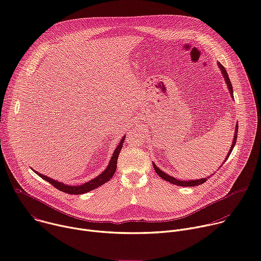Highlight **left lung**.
<instances>
[{
	"label": "left lung",
	"instance_id": "8db88e82",
	"mask_svg": "<svg viewBox=\"0 0 261 261\" xmlns=\"http://www.w3.org/2000/svg\"><path fill=\"white\" fill-rule=\"evenodd\" d=\"M218 67H219V69H220V71H221V73H222L223 79H224V81H225V83H226V87L228 88L229 94H230L231 98L233 99V89H232V85H231V83H230L229 76H228V74H227V71H226V69H225L224 67H223V65H221L219 62H218ZM238 130H239V123H237V126H236V132H234V136H233V139H232V143H231V146H230V150L228 151V154H227V156H226L224 162H223V163L221 164V166H223V164L225 163V161L228 159L229 155L231 154V152H232V150H233V147H234V145H236L237 138H238ZM153 166H154V168H155V171L157 172V174H158L160 177H162L163 179H165V180H167V181H169V182H171V184H173V185L182 186V187H193V186L201 185V184H203L204 181H206V179H208V177L212 176V175H208V176L203 177V178H200V179L198 178V179H192V180H191V179H190V180H180V179L175 178L174 176H171V175H168L167 173H165L163 170H161L159 167H157L154 162H153ZM221 166H220V167H221Z\"/></svg>",
	"mask_w": 261,
	"mask_h": 261
}]
</instances>
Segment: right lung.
Returning a JSON list of instances; mask_svg holds the SVG:
<instances>
[{
  "instance_id": "1",
  "label": "right lung",
  "mask_w": 261,
  "mask_h": 261,
  "mask_svg": "<svg viewBox=\"0 0 261 261\" xmlns=\"http://www.w3.org/2000/svg\"><path fill=\"white\" fill-rule=\"evenodd\" d=\"M125 137L126 136L122 137L120 143L115 148L113 155H111L110 161H109L107 167L104 169V171L102 173H100L98 176H96L95 178H93V179H91V180H89V181H87V182H85L83 185H79V186L66 185V184L58 181V180H56V179H54L51 177H48V176H46V175H44L42 173L37 172L34 169H33V171H35L36 174H38L40 177H42L43 179H45L46 181H48L49 184L55 186L57 189H59L62 192H65V193H68V194H74V195H79V194H84V193L90 192V191L100 187V186H102L103 184H105L106 181H108L111 177L114 176V174H115V172L117 170V162H118L119 154H120V152L122 150V146H123Z\"/></svg>"
}]
</instances>
